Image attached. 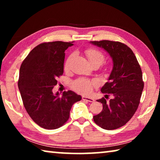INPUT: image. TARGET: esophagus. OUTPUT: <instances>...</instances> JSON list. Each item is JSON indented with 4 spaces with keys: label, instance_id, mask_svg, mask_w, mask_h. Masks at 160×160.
<instances>
[{
    "label": "esophagus",
    "instance_id": "1",
    "mask_svg": "<svg viewBox=\"0 0 160 160\" xmlns=\"http://www.w3.org/2000/svg\"><path fill=\"white\" fill-rule=\"evenodd\" d=\"M82 100H83V101H87V102H94V99L92 98V97H86V96L82 97Z\"/></svg>",
    "mask_w": 160,
    "mask_h": 160
}]
</instances>
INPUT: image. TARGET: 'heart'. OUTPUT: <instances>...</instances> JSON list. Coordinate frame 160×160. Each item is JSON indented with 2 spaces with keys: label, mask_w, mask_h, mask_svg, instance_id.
<instances>
[{
  "label": "heart",
  "mask_w": 160,
  "mask_h": 160,
  "mask_svg": "<svg viewBox=\"0 0 160 160\" xmlns=\"http://www.w3.org/2000/svg\"><path fill=\"white\" fill-rule=\"evenodd\" d=\"M85 54L88 58V61L91 65L96 64L97 66H101L104 61L105 56L104 53L95 48H88L85 51ZM72 55L70 56L65 63V68L67 69L69 66V63ZM95 85L94 81H90L85 78H80L72 83V88L75 90L80 92L88 94L92 89V87Z\"/></svg>",
  "instance_id": "1"
}]
</instances>
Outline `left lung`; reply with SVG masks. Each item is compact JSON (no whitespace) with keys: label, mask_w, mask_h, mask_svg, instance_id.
I'll return each mask as SVG.
<instances>
[{"label":"left lung","mask_w":160,"mask_h":160,"mask_svg":"<svg viewBox=\"0 0 160 160\" xmlns=\"http://www.w3.org/2000/svg\"><path fill=\"white\" fill-rule=\"evenodd\" d=\"M90 42L107 51L113 63L109 81L101 89L107 94L105 98L97 99L103 109L93 120L104 129H117L128 122L138 107L144 88L142 70L134 53L125 44L109 40ZM108 93L112 98L107 101Z\"/></svg>","instance_id":"left-lung-1"}]
</instances>
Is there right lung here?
I'll list each match as a JSON object with an SVG mask.
<instances>
[{
  "instance_id": "1",
  "label": "right lung",
  "mask_w": 160,
  "mask_h": 160,
  "mask_svg": "<svg viewBox=\"0 0 160 160\" xmlns=\"http://www.w3.org/2000/svg\"><path fill=\"white\" fill-rule=\"evenodd\" d=\"M61 41L44 42L32 49L20 69L18 88L27 112L37 125L56 129L68 120L72 104L81 96L71 90L53 93L57 78L63 73L65 51L73 44Z\"/></svg>"
}]
</instances>
